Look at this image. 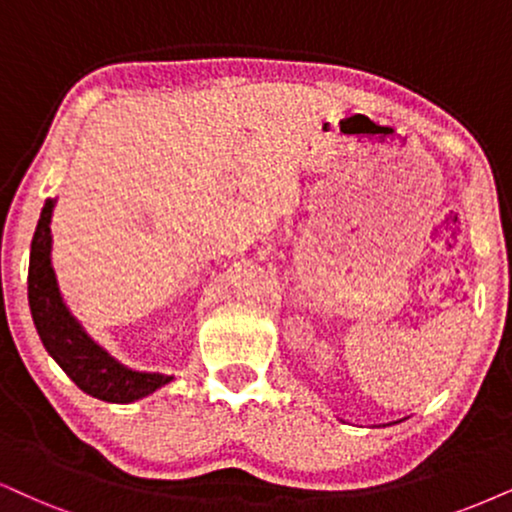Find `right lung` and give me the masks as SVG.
I'll return each mask as SVG.
<instances>
[{
	"label": "right lung",
	"instance_id": "1",
	"mask_svg": "<svg viewBox=\"0 0 512 512\" xmlns=\"http://www.w3.org/2000/svg\"><path fill=\"white\" fill-rule=\"evenodd\" d=\"M56 199H47L30 244L28 301L44 349L85 394L109 403H132L168 384L161 372L130 370L118 363L85 332L59 292L52 268V213Z\"/></svg>",
	"mask_w": 512,
	"mask_h": 512
}]
</instances>
